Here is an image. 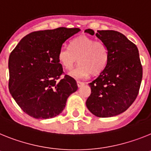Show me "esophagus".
<instances>
[{
	"label": "esophagus",
	"instance_id": "1",
	"mask_svg": "<svg viewBox=\"0 0 151 151\" xmlns=\"http://www.w3.org/2000/svg\"><path fill=\"white\" fill-rule=\"evenodd\" d=\"M77 86H78V87H81V86H82L83 85L85 84L84 82H81V81H77Z\"/></svg>",
	"mask_w": 151,
	"mask_h": 151
}]
</instances>
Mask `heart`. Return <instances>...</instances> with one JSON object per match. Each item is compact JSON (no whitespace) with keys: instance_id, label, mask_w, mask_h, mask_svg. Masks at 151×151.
Returning a JSON list of instances; mask_svg holds the SVG:
<instances>
[{"instance_id":"heart-1","label":"heart","mask_w":151,"mask_h":151,"mask_svg":"<svg viewBox=\"0 0 151 151\" xmlns=\"http://www.w3.org/2000/svg\"><path fill=\"white\" fill-rule=\"evenodd\" d=\"M58 58L66 70H71L78 58L79 65L70 72V75L81 79L90 74L96 75L104 70L109 61V50L103 42L81 36L70 42V48L61 47Z\"/></svg>"}]
</instances>
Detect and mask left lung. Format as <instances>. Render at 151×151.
Here are the masks:
<instances>
[{"label": "left lung", "mask_w": 151, "mask_h": 151, "mask_svg": "<svg viewBox=\"0 0 151 151\" xmlns=\"http://www.w3.org/2000/svg\"><path fill=\"white\" fill-rule=\"evenodd\" d=\"M85 32L94 35L90 29ZM96 36L106 45L109 61L100 74L89 83L91 94L86 105L97 117H112L128 109L137 98L142 80V65L136 45L122 33L98 30Z\"/></svg>", "instance_id": "8db88e82"}]
</instances>
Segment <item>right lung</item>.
<instances>
[{
	"label": "right lung",
	"instance_id": "obj_1",
	"mask_svg": "<svg viewBox=\"0 0 151 151\" xmlns=\"http://www.w3.org/2000/svg\"><path fill=\"white\" fill-rule=\"evenodd\" d=\"M79 28L59 27L28 34L9 57V90L25 113L35 119L59 115L67 99L78 86L73 77L64 74L58 61L63 43Z\"/></svg>",
	"mask_w": 151,
	"mask_h": 151
}]
</instances>
